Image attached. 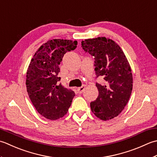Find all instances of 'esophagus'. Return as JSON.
Masks as SVG:
<instances>
[{
    "label": "esophagus",
    "mask_w": 157,
    "mask_h": 157,
    "mask_svg": "<svg viewBox=\"0 0 157 157\" xmlns=\"http://www.w3.org/2000/svg\"><path fill=\"white\" fill-rule=\"evenodd\" d=\"M85 89V85H82V86H81V87H78L77 89V91H78V94H82V93L84 91Z\"/></svg>",
    "instance_id": "esophagus-1"
}]
</instances>
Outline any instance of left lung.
Masks as SVG:
<instances>
[{
  "label": "left lung",
  "instance_id": "8db88e82",
  "mask_svg": "<svg viewBox=\"0 0 157 157\" xmlns=\"http://www.w3.org/2000/svg\"><path fill=\"white\" fill-rule=\"evenodd\" d=\"M85 52L94 57L97 77H104V83L96 87L99 95L91 102V110L103 121L117 117L129 100L133 87V76L129 62L118 44L105 37L85 39L81 42Z\"/></svg>",
  "mask_w": 157,
  "mask_h": 157
}]
</instances>
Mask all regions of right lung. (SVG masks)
<instances>
[{
	"label": "right lung",
	"mask_w": 157,
	"mask_h": 157,
	"mask_svg": "<svg viewBox=\"0 0 157 157\" xmlns=\"http://www.w3.org/2000/svg\"><path fill=\"white\" fill-rule=\"evenodd\" d=\"M77 41L53 39L35 53L26 72L27 92L38 113L49 120L63 117L68 111L75 92L59 82V65L64 54L76 49Z\"/></svg>",
	"instance_id": "add662e5"
}]
</instances>
